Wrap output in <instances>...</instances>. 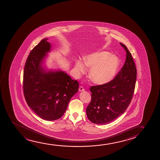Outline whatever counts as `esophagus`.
<instances>
[{
	"label": "esophagus",
	"instance_id": "obj_1",
	"mask_svg": "<svg viewBox=\"0 0 160 160\" xmlns=\"http://www.w3.org/2000/svg\"><path fill=\"white\" fill-rule=\"evenodd\" d=\"M85 90V89L83 88V87L82 86H80L79 88V91L80 92H81V91H83Z\"/></svg>",
	"mask_w": 160,
	"mask_h": 160
}]
</instances>
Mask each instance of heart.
<instances>
[{
  "label": "heart",
  "mask_w": 160,
  "mask_h": 160,
  "mask_svg": "<svg viewBox=\"0 0 160 160\" xmlns=\"http://www.w3.org/2000/svg\"><path fill=\"white\" fill-rule=\"evenodd\" d=\"M86 66L91 67L90 78L93 82L102 85L112 81L116 75L119 65V59L107 51H100L86 55L83 57ZM82 61L77 59L75 68L80 74L85 72V65Z\"/></svg>",
  "instance_id": "obj_1"
}]
</instances>
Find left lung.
<instances>
[{
  "label": "left lung",
  "instance_id": "1",
  "mask_svg": "<svg viewBox=\"0 0 160 160\" xmlns=\"http://www.w3.org/2000/svg\"><path fill=\"white\" fill-rule=\"evenodd\" d=\"M120 44L126 52L122 68L109 82L90 88L92 98L86 108V114L89 120L96 124H107L118 118L127 109L133 95L136 65L127 47Z\"/></svg>",
  "mask_w": 160,
  "mask_h": 160
}]
</instances>
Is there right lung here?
Returning a JSON list of instances; mask_svg holds the SVG:
<instances>
[{
    "mask_svg": "<svg viewBox=\"0 0 160 160\" xmlns=\"http://www.w3.org/2000/svg\"><path fill=\"white\" fill-rule=\"evenodd\" d=\"M48 39L42 40L29 53L24 66L23 88L27 103L33 112L42 119L53 121L63 115L79 85L63 71H46L42 66L51 48Z\"/></svg>",
    "mask_w": 160,
    "mask_h": 160,
    "instance_id": "right-lung-1",
    "label": "right lung"
}]
</instances>
